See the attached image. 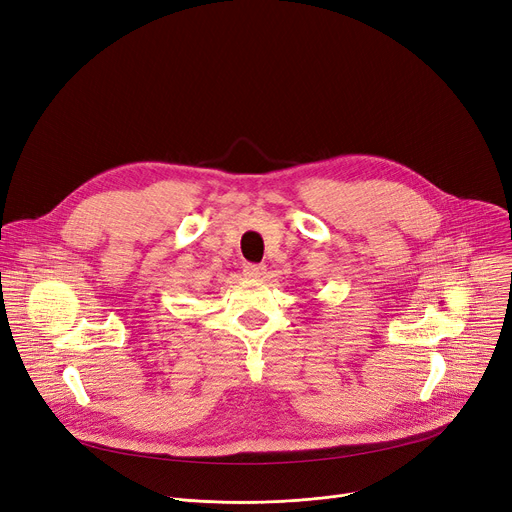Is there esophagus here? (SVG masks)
<instances>
[{"label":"esophagus","instance_id":"1","mask_svg":"<svg viewBox=\"0 0 512 512\" xmlns=\"http://www.w3.org/2000/svg\"><path fill=\"white\" fill-rule=\"evenodd\" d=\"M267 272V267L261 265V263H245L242 265V274H245L247 278H263Z\"/></svg>","mask_w":512,"mask_h":512}]
</instances>
